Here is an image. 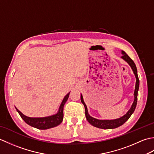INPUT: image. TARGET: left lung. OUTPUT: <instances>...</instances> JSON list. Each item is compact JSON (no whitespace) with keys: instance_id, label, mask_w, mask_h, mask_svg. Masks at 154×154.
I'll return each mask as SVG.
<instances>
[{"instance_id":"left-lung-1","label":"left lung","mask_w":154,"mask_h":154,"mask_svg":"<svg viewBox=\"0 0 154 154\" xmlns=\"http://www.w3.org/2000/svg\"><path fill=\"white\" fill-rule=\"evenodd\" d=\"M122 58L130 65V67H132V70L134 71V73L136 78V87H135V91H134V103L132 104L131 108H130V109L128 111V112L125 114V115H124L123 116L120 117L118 119L110 120H98L96 119H94V118L91 117L89 114V113H88L87 106L85 103H84L83 96L81 94V103L83 104V105L85 106V116H86L87 120H88V122L91 124V125H93L94 127L99 128L113 129V128H116L117 127L120 126L129 119V118L131 116V115L134 112V111L136 107L137 100H138V91L139 89V85H140V81L138 79V73H137V68L134 62V61L125 53V52L122 51Z\"/></svg>"}]
</instances>
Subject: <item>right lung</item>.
Segmentation results:
<instances>
[{"instance_id": "obj_1", "label": "right lung", "mask_w": 154, "mask_h": 154, "mask_svg": "<svg viewBox=\"0 0 154 154\" xmlns=\"http://www.w3.org/2000/svg\"><path fill=\"white\" fill-rule=\"evenodd\" d=\"M69 93H70L67 94L66 96L65 97L61 104L58 112L56 114H55V115L44 118H30L24 115V114H23L20 111L16 109H16L19 113L20 116H21L22 119L24 120V122L26 123H27L28 125L40 130H46L51 128H54L58 126L59 124H60L61 123L62 120H63V106L68 99L69 96Z\"/></svg>"}]
</instances>
